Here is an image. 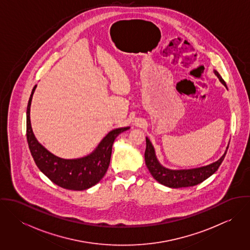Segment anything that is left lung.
Masks as SVG:
<instances>
[{
    "label": "left lung",
    "mask_w": 250,
    "mask_h": 250,
    "mask_svg": "<svg viewBox=\"0 0 250 250\" xmlns=\"http://www.w3.org/2000/svg\"><path fill=\"white\" fill-rule=\"evenodd\" d=\"M214 75L218 78L219 82L225 87H227L225 82L223 81L221 76L218 74V72L214 70ZM226 149H228V146ZM226 152L227 150L216 162L210 164L208 166H204L196 168H190V169H169L163 167L160 164V162L156 157L154 146L152 145L150 140L146 137V150L144 153V159H145L146 167L150 171L151 175L153 176V178L164 186L178 188L192 187V186L198 185L202 183L204 180L209 178L211 175H213L218 169L222 161L224 160Z\"/></svg>",
    "instance_id": "obj_1"
}]
</instances>
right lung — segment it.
<instances>
[{"mask_svg":"<svg viewBox=\"0 0 250 250\" xmlns=\"http://www.w3.org/2000/svg\"><path fill=\"white\" fill-rule=\"evenodd\" d=\"M36 85L32 90L27 107V141L40 171L54 184L71 190H83L96 185L107 172L112 144L116 137L130 127L113 129L88 155L77 159H62L38 143L31 124V104Z\"/></svg>","mask_w":250,"mask_h":250,"instance_id":"obj_1","label":"right lung"}]
</instances>
